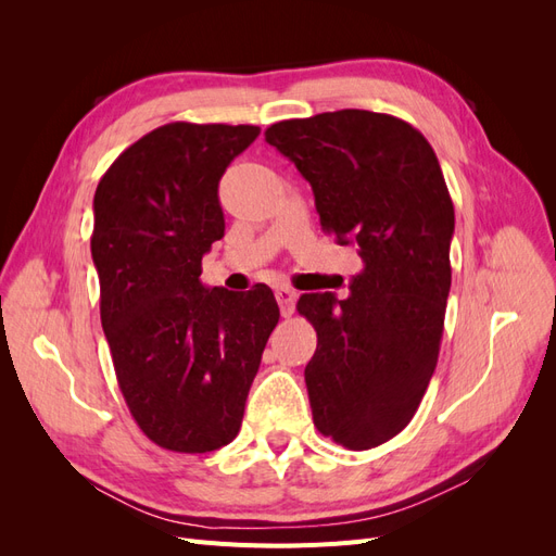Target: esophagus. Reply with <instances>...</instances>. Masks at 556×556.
<instances>
[{
    "instance_id": "1",
    "label": "esophagus",
    "mask_w": 556,
    "mask_h": 556,
    "mask_svg": "<svg viewBox=\"0 0 556 556\" xmlns=\"http://www.w3.org/2000/svg\"><path fill=\"white\" fill-rule=\"evenodd\" d=\"M294 299H296L294 290L285 288V285H280V288H276V301H278L282 317H290V315L294 313Z\"/></svg>"
}]
</instances>
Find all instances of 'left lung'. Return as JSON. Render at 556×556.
Returning a JSON list of instances; mask_svg holds the SVG:
<instances>
[{"label":"left lung","mask_w":556,"mask_h":556,"mask_svg":"<svg viewBox=\"0 0 556 556\" xmlns=\"http://www.w3.org/2000/svg\"><path fill=\"white\" fill-rule=\"evenodd\" d=\"M315 194L319 225L355 241L350 294H301L317 331L306 387L317 431L368 450L406 429L433 376L452 282L454 206L433 148L401 117L343 109L264 131Z\"/></svg>","instance_id":"8db88e82"}]
</instances>
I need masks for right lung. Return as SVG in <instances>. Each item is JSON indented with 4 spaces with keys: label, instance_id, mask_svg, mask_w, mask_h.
Here are the masks:
<instances>
[{
    "label": "right lung",
    "instance_id": "right-lung-1",
    "mask_svg": "<svg viewBox=\"0 0 556 556\" xmlns=\"http://www.w3.org/2000/svg\"><path fill=\"white\" fill-rule=\"evenodd\" d=\"M255 125L169 123L123 150L94 192L92 260L117 384L155 445L201 454L237 439L278 304L266 285H201L225 237L217 199Z\"/></svg>",
    "mask_w": 556,
    "mask_h": 556
}]
</instances>
